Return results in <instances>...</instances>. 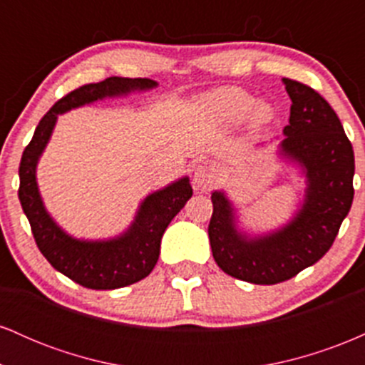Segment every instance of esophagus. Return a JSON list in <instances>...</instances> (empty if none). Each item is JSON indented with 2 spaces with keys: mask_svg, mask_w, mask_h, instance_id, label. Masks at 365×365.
<instances>
[{
  "mask_svg": "<svg viewBox=\"0 0 365 365\" xmlns=\"http://www.w3.org/2000/svg\"><path fill=\"white\" fill-rule=\"evenodd\" d=\"M220 178V168L212 161L200 163L194 171V183L200 190H211Z\"/></svg>",
  "mask_w": 365,
  "mask_h": 365,
  "instance_id": "1",
  "label": "esophagus"
}]
</instances>
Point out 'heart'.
<instances>
[{"instance_id": "1", "label": "heart", "mask_w": 365, "mask_h": 365, "mask_svg": "<svg viewBox=\"0 0 365 365\" xmlns=\"http://www.w3.org/2000/svg\"><path fill=\"white\" fill-rule=\"evenodd\" d=\"M207 106L226 121H240L245 116H250L255 123H261L271 116L269 106L255 104L252 94L237 87H225L216 91L215 94L209 96Z\"/></svg>"}]
</instances>
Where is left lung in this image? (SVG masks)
Listing matches in <instances>:
<instances>
[{
	"instance_id": "obj_1",
	"label": "left lung",
	"mask_w": 365,
	"mask_h": 365,
	"mask_svg": "<svg viewBox=\"0 0 365 365\" xmlns=\"http://www.w3.org/2000/svg\"><path fill=\"white\" fill-rule=\"evenodd\" d=\"M283 83L292 108L279 149L304 168L307 188L302 207L278 232L249 238L237 230L223 192L211 195L207 233L212 257L226 274L254 284L287 282L319 261L354 200V149L340 118L312 87L292 78H283Z\"/></svg>"
}]
</instances>
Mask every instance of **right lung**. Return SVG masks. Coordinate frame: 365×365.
I'll use <instances>...</instances> for the list:
<instances>
[{
	"instance_id": "obj_1",
	"label": "right lung",
	"mask_w": 365,
	"mask_h": 365,
	"mask_svg": "<svg viewBox=\"0 0 365 365\" xmlns=\"http://www.w3.org/2000/svg\"><path fill=\"white\" fill-rule=\"evenodd\" d=\"M156 86L158 83L150 78L110 77L68 92L43 116L34 137L22 154L19 168V199L41 254L54 269L92 290L127 287L144 279L154 269L163 233L192 197L190 183L185 177L150 194L140 204L135 221L123 235L111 240L86 242L66 235L46 212L36 182L37 159L51 137L58 115L98 99L153 89Z\"/></svg>"
}]
</instances>
